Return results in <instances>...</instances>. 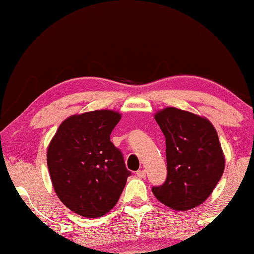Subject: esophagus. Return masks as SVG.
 I'll list each match as a JSON object with an SVG mask.
<instances>
[{
    "label": "esophagus",
    "mask_w": 254,
    "mask_h": 254,
    "mask_svg": "<svg viewBox=\"0 0 254 254\" xmlns=\"http://www.w3.org/2000/svg\"><path fill=\"white\" fill-rule=\"evenodd\" d=\"M136 176L138 177V178H145V171L144 170H138V171L136 172Z\"/></svg>",
    "instance_id": "esophagus-1"
}]
</instances>
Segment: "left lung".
I'll use <instances>...</instances> for the list:
<instances>
[{
    "instance_id": "8db88e82",
    "label": "left lung",
    "mask_w": 254,
    "mask_h": 254,
    "mask_svg": "<svg viewBox=\"0 0 254 254\" xmlns=\"http://www.w3.org/2000/svg\"><path fill=\"white\" fill-rule=\"evenodd\" d=\"M154 118L165 136L168 177L152 193L173 210L193 209L209 197L223 175L225 157L217 131L206 117L172 106Z\"/></svg>"
}]
</instances>
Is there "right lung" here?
Segmentation results:
<instances>
[{
  "instance_id": "obj_1",
  "label": "right lung",
  "mask_w": 254,
  "mask_h": 254,
  "mask_svg": "<svg viewBox=\"0 0 254 254\" xmlns=\"http://www.w3.org/2000/svg\"><path fill=\"white\" fill-rule=\"evenodd\" d=\"M114 110L68 117L47 148L52 185L68 209L83 217H102L116 206L130 172L110 140L121 119Z\"/></svg>"
}]
</instances>
